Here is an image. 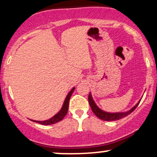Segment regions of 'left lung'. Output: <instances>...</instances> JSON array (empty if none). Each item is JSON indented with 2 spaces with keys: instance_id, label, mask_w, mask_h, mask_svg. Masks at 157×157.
Here are the masks:
<instances>
[{
  "instance_id": "8db88e82",
  "label": "left lung",
  "mask_w": 157,
  "mask_h": 157,
  "mask_svg": "<svg viewBox=\"0 0 157 157\" xmlns=\"http://www.w3.org/2000/svg\"><path fill=\"white\" fill-rule=\"evenodd\" d=\"M141 100H142V98H141V99L138 101V103L135 105V106H132L131 109L127 110V111L119 112V113H109V112L104 111V110L101 109V108L98 107V106L96 104L94 99H93L92 93L90 92L89 94V103L92 112L94 113V115H95L98 118H100V119L106 121H113L119 120L121 118H124V117L127 116L128 115H130V113H131L132 112H133L136 108L137 107L138 105L140 103Z\"/></svg>"
}]
</instances>
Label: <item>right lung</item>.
<instances>
[{"label":"right lung","mask_w":157,"mask_h":157,"mask_svg":"<svg viewBox=\"0 0 157 157\" xmlns=\"http://www.w3.org/2000/svg\"><path fill=\"white\" fill-rule=\"evenodd\" d=\"M75 87H73L71 89V90L68 92V94H67L66 98H65L64 102H63V106L62 108L60 109V110L56 114H55L52 118H49L48 120H44V121H36V120H32L30 119L33 121L36 122V123L38 124H40L42 125H51V124H56L57 122L60 121L61 120L63 119V118L66 115L67 113H68V104H69V101H70V98L71 97V94L72 93L74 92L75 91Z\"/></svg>","instance_id":"1"}]
</instances>
